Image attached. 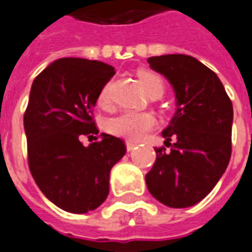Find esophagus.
<instances>
[{"mask_svg": "<svg viewBox=\"0 0 252 252\" xmlns=\"http://www.w3.org/2000/svg\"><path fill=\"white\" fill-rule=\"evenodd\" d=\"M135 146H137V145H135L134 142H130V141L126 142V149H127V151L134 150V149H135Z\"/></svg>", "mask_w": 252, "mask_h": 252, "instance_id": "34e87169", "label": "esophagus"}]
</instances>
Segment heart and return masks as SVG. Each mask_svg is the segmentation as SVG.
I'll use <instances>...</instances> for the list:
<instances>
[{"label":"heart","instance_id":"obj_1","mask_svg":"<svg viewBox=\"0 0 252 252\" xmlns=\"http://www.w3.org/2000/svg\"><path fill=\"white\" fill-rule=\"evenodd\" d=\"M142 86L147 93L153 90H160L163 93V81L159 75L143 71L139 74ZM110 83H107L102 89L98 95V105L107 106L110 102ZM155 126L154 115L150 113H141V111H124L121 114L115 115L113 118L107 119L106 128L107 131L117 137L125 138L127 141H141L142 138L146 137Z\"/></svg>","mask_w":252,"mask_h":252}]
</instances>
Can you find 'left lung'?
Returning a JSON list of instances; mask_svg holds the SVG:
<instances>
[{
  "mask_svg": "<svg viewBox=\"0 0 252 252\" xmlns=\"http://www.w3.org/2000/svg\"><path fill=\"white\" fill-rule=\"evenodd\" d=\"M147 62L169 79L177 97V113L162 133L170 150L155 147L147 189L169 207H190L213 190L228 166L231 99L218 75L194 57L166 54L150 57Z\"/></svg>",
  "mask_w": 252,
  "mask_h": 252,
  "instance_id": "obj_1",
  "label": "left lung"
}]
</instances>
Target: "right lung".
I'll list each match as a JSON object with an SVG mask.
<instances>
[{
	"mask_svg": "<svg viewBox=\"0 0 252 252\" xmlns=\"http://www.w3.org/2000/svg\"><path fill=\"white\" fill-rule=\"evenodd\" d=\"M115 70L101 61L61 58L39 73L24 114L28 163L43 195L67 213L85 214L109 195L110 170L126 153L122 139L98 134L93 110Z\"/></svg>",
	"mask_w": 252,
	"mask_h": 252,
	"instance_id": "add662e5",
	"label": "right lung"
}]
</instances>
